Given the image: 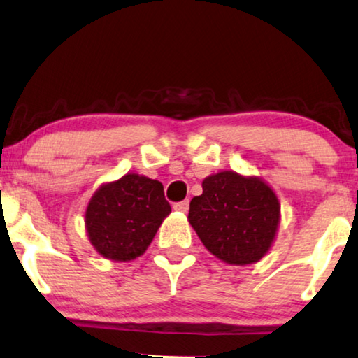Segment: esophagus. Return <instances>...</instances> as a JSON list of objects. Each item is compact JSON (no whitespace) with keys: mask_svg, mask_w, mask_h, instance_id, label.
Masks as SVG:
<instances>
[{"mask_svg":"<svg viewBox=\"0 0 358 358\" xmlns=\"http://www.w3.org/2000/svg\"><path fill=\"white\" fill-rule=\"evenodd\" d=\"M174 210L180 211V213H187V211H189V200H182V201H178V203H174Z\"/></svg>","mask_w":358,"mask_h":358,"instance_id":"1","label":"esophagus"}]
</instances>
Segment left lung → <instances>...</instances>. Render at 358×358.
<instances>
[{
    "label": "left lung",
    "mask_w": 358,
    "mask_h": 358,
    "mask_svg": "<svg viewBox=\"0 0 358 358\" xmlns=\"http://www.w3.org/2000/svg\"><path fill=\"white\" fill-rule=\"evenodd\" d=\"M190 201L189 222L203 245L229 265L255 263L269 250L279 224L271 187L234 171L208 176Z\"/></svg>",
    "instance_id": "obj_1"
}]
</instances>
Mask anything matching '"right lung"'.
I'll list each match as a JSON object with an SVG mask.
<instances>
[{
    "label": "right lung",
    "instance_id": "add662e5",
    "mask_svg": "<svg viewBox=\"0 0 358 358\" xmlns=\"http://www.w3.org/2000/svg\"><path fill=\"white\" fill-rule=\"evenodd\" d=\"M169 213L162 182L126 174L95 192L85 211V226L101 257L127 262L147 250Z\"/></svg>",
    "mask_w": 358,
    "mask_h": 358
}]
</instances>
